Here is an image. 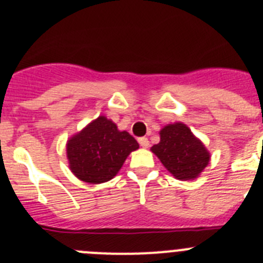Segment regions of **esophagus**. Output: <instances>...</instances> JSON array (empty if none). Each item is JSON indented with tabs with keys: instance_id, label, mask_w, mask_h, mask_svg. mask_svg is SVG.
Wrapping results in <instances>:
<instances>
[{
	"instance_id": "34e87169",
	"label": "esophagus",
	"mask_w": 263,
	"mask_h": 263,
	"mask_svg": "<svg viewBox=\"0 0 263 263\" xmlns=\"http://www.w3.org/2000/svg\"><path fill=\"white\" fill-rule=\"evenodd\" d=\"M138 142H139V144L142 145L143 148H147L148 145H149V140L147 139V138L142 137V138H138Z\"/></svg>"
}]
</instances>
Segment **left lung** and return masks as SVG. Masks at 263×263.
<instances>
[{
    "label": "left lung",
    "instance_id": "left-lung-1",
    "mask_svg": "<svg viewBox=\"0 0 263 263\" xmlns=\"http://www.w3.org/2000/svg\"><path fill=\"white\" fill-rule=\"evenodd\" d=\"M151 151L179 180L198 178L211 157L203 143L183 123L168 124L161 129L160 143Z\"/></svg>",
    "mask_w": 263,
    "mask_h": 263
}]
</instances>
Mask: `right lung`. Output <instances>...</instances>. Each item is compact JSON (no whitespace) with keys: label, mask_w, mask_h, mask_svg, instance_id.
<instances>
[{"label":"right lung","mask_w":263,"mask_h":263,"mask_svg":"<svg viewBox=\"0 0 263 263\" xmlns=\"http://www.w3.org/2000/svg\"><path fill=\"white\" fill-rule=\"evenodd\" d=\"M138 148L128 132H120L112 120L98 116L67 140L66 155L70 170L78 179L101 184L111 180Z\"/></svg>","instance_id":"right-lung-1"}]
</instances>
